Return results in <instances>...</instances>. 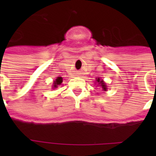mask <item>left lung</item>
Wrapping results in <instances>:
<instances>
[{
	"label": "left lung",
	"mask_w": 156,
	"mask_h": 156,
	"mask_svg": "<svg viewBox=\"0 0 156 156\" xmlns=\"http://www.w3.org/2000/svg\"><path fill=\"white\" fill-rule=\"evenodd\" d=\"M96 81H97V83H99V84H100V85L101 86V87H102L103 90H107L106 85H105V83H104V81H103V80H100V78H98L97 79H96Z\"/></svg>",
	"instance_id": "8db88e82"
}]
</instances>
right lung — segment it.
I'll return each instance as SVG.
<instances>
[{
  "mask_svg": "<svg viewBox=\"0 0 156 156\" xmlns=\"http://www.w3.org/2000/svg\"><path fill=\"white\" fill-rule=\"evenodd\" d=\"M62 78H61V77H58V78H56V80H55V82H54V84H53V87L56 88L57 87V86L61 85V83H62Z\"/></svg>",
  "mask_w": 156,
  "mask_h": 156,
  "instance_id": "add662e5",
  "label": "right lung"
}]
</instances>
